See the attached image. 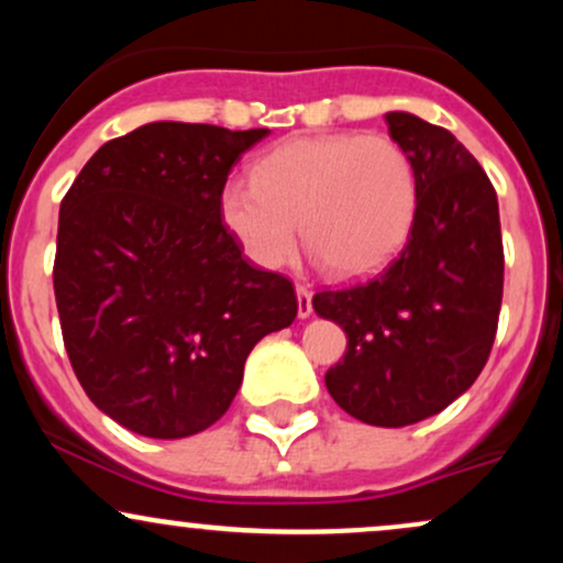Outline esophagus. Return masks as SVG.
<instances>
[{
	"label": "esophagus",
	"mask_w": 563,
	"mask_h": 563,
	"mask_svg": "<svg viewBox=\"0 0 563 563\" xmlns=\"http://www.w3.org/2000/svg\"><path fill=\"white\" fill-rule=\"evenodd\" d=\"M296 299H299V318H309L312 314V290L307 286H296Z\"/></svg>",
	"instance_id": "34e87169"
}]
</instances>
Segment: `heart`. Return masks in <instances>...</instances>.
Instances as JSON below:
<instances>
[{"instance_id": "1", "label": "heart", "mask_w": 563, "mask_h": 563, "mask_svg": "<svg viewBox=\"0 0 563 563\" xmlns=\"http://www.w3.org/2000/svg\"><path fill=\"white\" fill-rule=\"evenodd\" d=\"M418 214L410 153L386 134L299 137L256 161L251 183L232 179L222 219L264 269L283 267L301 235L341 277L384 267Z\"/></svg>"}]
</instances>
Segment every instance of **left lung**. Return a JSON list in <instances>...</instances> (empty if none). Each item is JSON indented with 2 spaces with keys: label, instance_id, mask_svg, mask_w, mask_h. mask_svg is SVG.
<instances>
[{
  "label": "left lung",
  "instance_id": "8db88e82",
  "mask_svg": "<svg viewBox=\"0 0 563 563\" xmlns=\"http://www.w3.org/2000/svg\"><path fill=\"white\" fill-rule=\"evenodd\" d=\"M391 140L418 174V214L407 243L380 273L314 294L320 318L339 322L346 354L325 373L341 410L399 429L437 416L479 378L503 301L497 196L448 129L386 113Z\"/></svg>",
  "mask_w": 563,
  "mask_h": 563
}]
</instances>
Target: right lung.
<instances>
[{
    "label": "right lung",
    "instance_id": "add662e5",
    "mask_svg": "<svg viewBox=\"0 0 563 563\" xmlns=\"http://www.w3.org/2000/svg\"><path fill=\"white\" fill-rule=\"evenodd\" d=\"M269 129L156 121L100 147L60 203L55 301L87 397L134 434L183 439L228 412L294 283L222 222L232 164Z\"/></svg>",
    "mask_w": 563,
    "mask_h": 563
}]
</instances>
